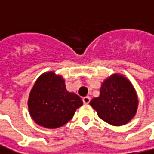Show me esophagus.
<instances>
[{
    "label": "esophagus",
    "instance_id": "esophagus-1",
    "mask_svg": "<svg viewBox=\"0 0 154 154\" xmlns=\"http://www.w3.org/2000/svg\"><path fill=\"white\" fill-rule=\"evenodd\" d=\"M82 101H83V103L84 104H88L89 103V101H90V97H89V96H85V97H83V98H82Z\"/></svg>",
    "mask_w": 154,
    "mask_h": 154
}]
</instances>
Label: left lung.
I'll use <instances>...</instances> for the list:
<instances>
[{
    "mask_svg": "<svg viewBox=\"0 0 154 154\" xmlns=\"http://www.w3.org/2000/svg\"><path fill=\"white\" fill-rule=\"evenodd\" d=\"M138 96L130 80L119 73L112 74L101 83L100 95L89 105L100 119L114 126L126 125L136 114Z\"/></svg>",
    "mask_w": 154,
    "mask_h": 154,
    "instance_id": "1",
    "label": "left lung"
}]
</instances>
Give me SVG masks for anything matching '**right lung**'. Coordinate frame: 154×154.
I'll list each match as a JSON object with an SVG mask.
<instances>
[{
  "label": "right lung",
  "mask_w": 154,
  "mask_h": 154,
  "mask_svg": "<svg viewBox=\"0 0 154 154\" xmlns=\"http://www.w3.org/2000/svg\"><path fill=\"white\" fill-rule=\"evenodd\" d=\"M82 100L68 92L61 75L51 71L36 79L29 94L28 109L31 119L47 129H57L72 119Z\"/></svg>",
  "instance_id": "obj_1"
}]
</instances>
